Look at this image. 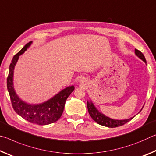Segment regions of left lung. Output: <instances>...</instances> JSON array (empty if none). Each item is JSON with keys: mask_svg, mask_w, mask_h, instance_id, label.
Returning a JSON list of instances; mask_svg holds the SVG:
<instances>
[{"mask_svg": "<svg viewBox=\"0 0 156 156\" xmlns=\"http://www.w3.org/2000/svg\"><path fill=\"white\" fill-rule=\"evenodd\" d=\"M135 54L137 56L140 58L141 60H143L144 62H147L145 57L144 56L143 54L141 51H140L138 49H135ZM87 109L89 115L92 118L94 121L99 124L100 125L107 126V127L113 128V127H117V126H122L125 125L126 122H128L129 121H130L132 118H131L129 119H125V120H113L107 116L102 114V113H100L94 104L91 102H89L87 101Z\"/></svg>", "mask_w": 156, "mask_h": 156, "instance_id": "left-lung-1", "label": "left lung"}]
</instances>
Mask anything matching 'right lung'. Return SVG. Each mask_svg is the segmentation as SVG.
Listing matches in <instances>:
<instances>
[{"label": "right lung", "mask_w": 156, "mask_h": 156, "mask_svg": "<svg viewBox=\"0 0 156 156\" xmlns=\"http://www.w3.org/2000/svg\"><path fill=\"white\" fill-rule=\"evenodd\" d=\"M32 43L29 42L25 47L13 57L9 65V75L7 79V85L11 99L13 109L17 114L28 122L39 125H46L54 123L61 117L64 110L66 100L74 90V86H69L62 89L58 94L41 104L30 105L23 101L16 94L13 84V76L15 65L21 54L24 53Z\"/></svg>", "instance_id": "add662e5"}]
</instances>
